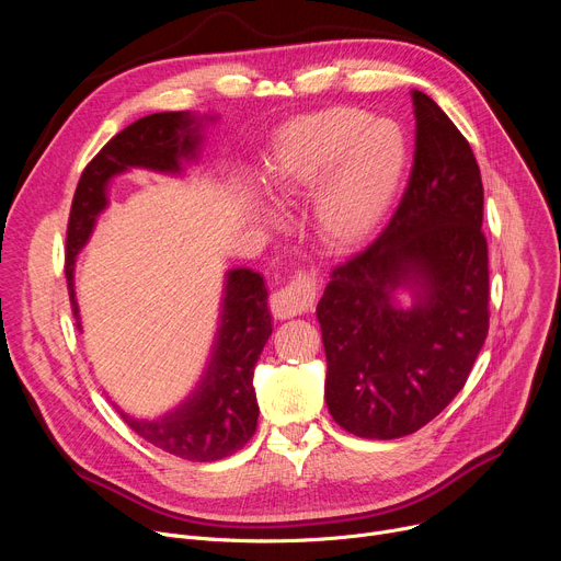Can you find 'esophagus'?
I'll list each match as a JSON object with an SVG mask.
<instances>
[{
	"label": "esophagus",
	"instance_id": "34e87169",
	"mask_svg": "<svg viewBox=\"0 0 561 561\" xmlns=\"http://www.w3.org/2000/svg\"><path fill=\"white\" fill-rule=\"evenodd\" d=\"M316 300V282L309 275H298L288 286L271 296V311L277 320H286L307 311Z\"/></svg>",
	"mask_w": 561,
	"mask_h": 561
}]
</instances>
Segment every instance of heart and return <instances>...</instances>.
<instances>
[{
	"label": "heart",
	"mask_w": 561,
	"mask_h": 561,
	"mask_svg": "<svg viewBox=\"0 0 561 561\" xmlns=\"http://www.w3.org/2000/svg\"><path fill=\"white\" fill-rule=\"evenodd\" d=\"M407 168V140L391 121L357 108H330L288 123L265 159L263 184L277 204H293L323 184L313 202L318 239L355 248L391 211ZM273 220L268 211H259Z\"/></svg>",
	"instance_id": "obj_1"
}]
</instances>
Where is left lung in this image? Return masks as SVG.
I'll return each mask as SVG.
<instances>
[{
	"label": "left lung",
	"instance_id": "1",
	"mask_svg": "<svg viewBox=\"0 0 561 561\" xmlns=\"http://www.w3.org/2000/svg\"><path fill=\"white\" fill-rule=\"evenodd\" d=\"M411 102L416 152L398 211L316 307L328 409L364 438H400L438 416L489 332L480 165L432 98L414 91Z\"/></svg>",
	"mask_w": 561,
	"mask_h": 561
}]
</instances>
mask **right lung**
Instances as JSON below:
<instances>
[{"instance_id": "right-lung-1", "label": "right lung", "mask_w": 561, "mask_h": 561, "mask_svg": "<svg viewBox=\"0 0 561 561\" xmlns=\"http://www.w3.org/2000/svg\"><path fill=\"white\" fill-rule=\"evenodd\" d=\"M216 121L218 113L170 111L145 115L111 138L85 165L72 199L66 252V277L77 328H81V316L75 265L79 252L91 241L98 218L108 209L111 182L134 168L186 176V170L199 159L204 129ZM271 334L273 318L263 277L250 268H231L225 273L220 325L211 357L195 389L157 419H136L117 411L147 444L174 457L188 461L229 457L241 450L256 430L259 404L252 377Z\"/></svg>"}]
</instances>
